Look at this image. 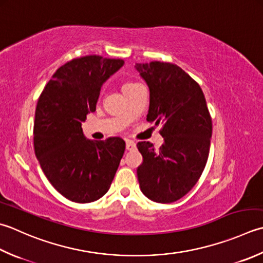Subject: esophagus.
<instances>
[{"mask_svg":"<svg viewBox=\"0 0 263 263\" xmlns=\"http://www.w3.org/2000/svg\"><path fill=\"white\" fill-rule=\"evenodd\" d=\"M137 148V146H136V143L133 142V141H130V140H127L126 141V149L128 152H132V151H135V149Z\"/></svg>","mask_w":263,"mask_h":263,"instance_id":"obj_1","label":"esophagus"}]
</instances>
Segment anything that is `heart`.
I'll return each instance as SVG.
<instances>
[{"label": "heart", "mask_w": 263, "mask_h": 263, "mask_svg": "<svg viewBox=\"0 0 263 263\" xmlns=\"http://www.w3.org/2000/svg\"><path fill=\"white\" fill-rule=\"evenodd\" d=\"M133 84H136V83H126V84H124V86H123V87H126V86H130V85H133Z\"/></svg>", "instance_id": "obj_1"}]
</instances>
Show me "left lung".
I'll return each mask as SVG.
<instances>
[{"instance_id": "obj_1", "label": "left lung", "mask_w": 263, "mask_h": 263, "mask_svg": "<svg viewBox=\"0 0 263 263\" xmlns=\"http://www.w3.org/2000/svg\"><path fill=\"white\" fill-rule=\"evenodd\" d=\"M149 87L147 121L163 123V145L138 142L142 164L137 170L142 194L156 203H173L196 184L206 165L212 120L200 86L179 66L136 64Z\"/></svg>"}]
</instances>
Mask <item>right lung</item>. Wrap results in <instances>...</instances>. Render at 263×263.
<instances>
[{
    "label": "right lung",
    "instance_id": "obj_1",
    "mask_svg": "<svg viewBox=\"0 0 263 263\" xmlns=\"http://www.w3.org/2000/svg\"><path fill=\"white\" fill-rule=\"evenodd\" d=\"M124 65L121 59L86 55L57 69L37 101L34 149L57 192L75 203H91L109 189L125 151L121 138L86 139L82 122L96 110L101 86Z\"/></svg>",
    "mask_w": 263,
    "mask_h": 263
}]
</instances>
